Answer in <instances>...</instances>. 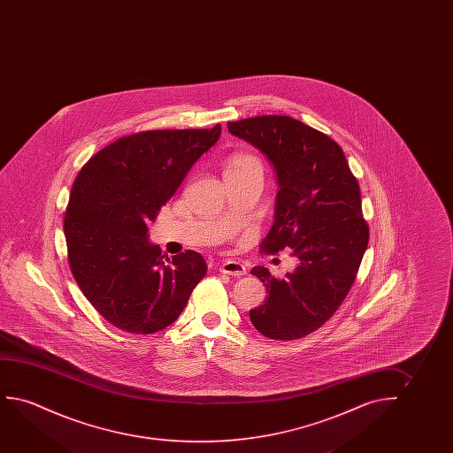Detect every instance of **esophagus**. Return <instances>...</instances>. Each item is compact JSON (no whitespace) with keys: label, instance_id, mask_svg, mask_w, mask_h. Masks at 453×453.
I'll use <instances>...</instances> for the list:
<instances>
[{"label":"esophagus","instance_id":"1","mask_svg":"<svg viewBox=\"0 0 453 453\" xmlns=\"http://www.w3.org/2000/svg\"><path fill=\"white\" fill-rule=\"evenodd\" d=\"M219 273H227L232 277H242L246 275V267L240 261L227 260L219 266Z\"/></svg>","mask_w":453,"mask_h":453}]
</instances>
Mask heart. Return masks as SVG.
<instances>
[{
	"mask_svg": "<svg viewBox=\"0 0 453 453\" xmlns=\"http://www.w3.org/2000/svg\"><path fill=\"white\" fill-rule=\"evenodd\" d=\"M246 165H258L261 167L260 161L254 157V156L249 155H236L230 159L229 164H227V168L226 170H232V168H240L246 167Z\"/></svg>",
	"mask_w": 453,
	"mask_h": 453,
	"instance_id": "1",
	"label": "heart"
}]
</instances>
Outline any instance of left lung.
<instances>
[{"mask_svg": "<svg viewBox=\"0 0 453 453\" xmlns=\"http://www.w3.org/2000/svg\"><path fill=\"white\" fill-rule=\"evenodd\" d=\"M230 134L252 143L273 164L279 193L261 250L291 252L294 273L275 279L265 266L250 273L266 300L250 322L273 341H294L328 322L353 286L368 246L357 180L339 143L288 116L227 122Z\"/></svg>", "mask_w": 453, "mask_h": 453, "instance_id": "8db88e82", "label": "left lung"}]
</instances>
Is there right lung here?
<instances>
[{"label": "right lung", "mask_w": 453, "mask_h": 453, "mask_svg": "<svg viewBox=\"0 0 453 453\" xmlns=\"http://www.w3.org/2000/svg\"><path fill=\"white\" fill-rule=\"evenodd\" d=\"M219 134V124L142 131L100 150L77 174L63 223L69 266L83 296L116 328H167L207 273L195 250L162 255L147 226Z\"/></svg>", "instance_id": "right-lung-1"}]
</instances>
